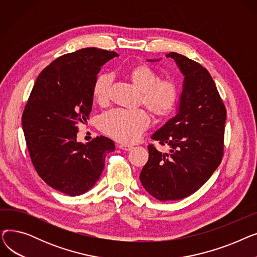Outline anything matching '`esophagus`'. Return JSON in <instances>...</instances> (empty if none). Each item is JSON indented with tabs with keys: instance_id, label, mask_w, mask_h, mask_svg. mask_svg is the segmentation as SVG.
I'll list each match as a JSON object with an SVG mask.
<instances>
[{
	"instance_id": "obj_1",
	"label": "esophagus",
	"mask_w": 257,
	"mask_h": 257,
	"mask_svg": "<svg viewBox=\"0 0 257 257\" xmlns=\"http://www.w3.org/2000/svg\"><path fill=\"white\" fill-rule=\"evenodd\" d=\"M117 148H119V149L124 151H131L133 149V147L129 145H117Z\"/></svg>"
}]
</instances>
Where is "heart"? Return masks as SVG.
<instances>
[{
    "mask_svg": "<svg viewBox=\"0 0 257 257\" xmlns=\"http://www.w3.org/2000/svg\"><path fill=\"white\" fill-rule=\"evenodd\" d=\"M129 79L132 84L142 91L143 104L155 116L166 117L175 110L179 100V88L173 81L159 80V75L147 64L132 67L129 72ZM112 80L111 74L104 73L94 81L92 94L99 104H106L109 100ZM150 123V115L144 109H113L101 116L99 127L115 141L132 144L149 128Z\"/></svg>",
    "mask_w": 257,
    "mask_h": 257,
    "instance_id": "heart-1",
    "label": "heart"
}]
</instances>
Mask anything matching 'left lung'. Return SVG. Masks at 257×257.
I'll return each instance as SVG.
<instances>
[{
    "label": "left lung",
    "instance_id": "1",
    "mask_svg": "<svg viewBox=\"0 0 257 257\" xmlns=\"http://www.w3.org/2000/svg\"><path fill=\"white\" fill-rule=\"evenodd\" d=\"M166 56L184 76L180 102L177 114L151 137L169 146V152L148 146L149 159L140 179L155 199L175 201L198 191L221 164L226 108L205 67L175 52Z\"/></svg>",
    "mask_w": 257,
    "mask_h": 257
}]
</instances>
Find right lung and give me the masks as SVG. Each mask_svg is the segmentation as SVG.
Instances as JSON below:
<instances>
[{"instance_id": "add662e5", "label": "right lung", "mask_w": 257, "mask_h": 257, "mask_svg": "<svg viewBox=\"0 0 257 257\" xmlns=\"http://www.w3.org/2000/svg\"><path fill=\"white\" fill-rule=\"evenodd\" d=\"M118 56L113 51L85 48L50 63L35 81L22 116L32 164L47 184L69 196L86 193L105 166L114 143L97 137L77 142L78 125L92 106V87L101 66Z\"/></svg>"}]
</instances>
